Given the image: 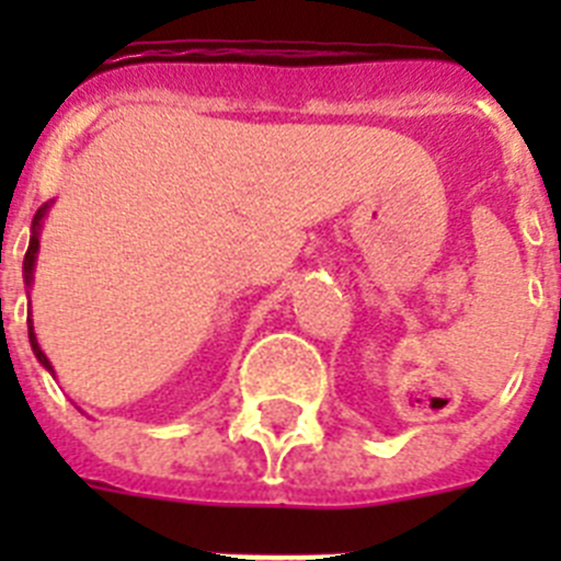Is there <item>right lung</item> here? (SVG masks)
<instances>
[{
  "mask_svg": "<svg viewBox=\"0 0 561 561\" xmlns=\"http://www.w3.org/2000/svg\"><path fill=\"white\" fill-rule=\"evenodd\" d=\"M44 213H47V205L38 207L36 216H33V236H30V247H27V252H24V280H27V284H30V277H33V261H36V252H38V227H42ZM27 331H30V345H33V354H36V359L42 362L44 368L53 370V365H49V359L44 356V351L38 348L36 334H33V325H30Z\"/></svg>",
  "mask_w": 561,
  "mask_h": 561,
  "instance_id": "right-lung-1",
  "label": "right lung"
}]
</instances>
